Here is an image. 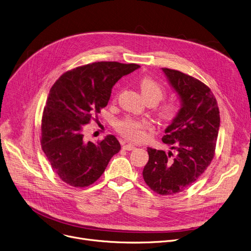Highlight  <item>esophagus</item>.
<instances>
[{"label":"esophagus","instance_id":"esophagus-1","mask_svg":"<svg viewBox=\"0 0 251 251\" xmlns=\"http://www.w3.org/2000/svg\"><path fill=\"white\" fill-rule=\"evenodd\" d=\"M123 149L126 150V151H131V150L136 149V147L132 145V144H124L123 145Z\"/></svg>","mask_w":251,"mask_h":251}]
</instances>
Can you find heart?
<instances>
[{"label": "heart", "mask_w": 251, "mask_h": 251, "mask_svg": "<svg viewBox=\"0 0 251 251\" xmlns=\"http://www.w3.org/2000/svg\"><path fill=\"white\" fill-rule=\"evenodd\" d=\"M139 87L145 99L148 102H153L154 104L163 98L166 93L165 87L150 76L142 77L139 81ZM178 103L172 99L165 100L159 105V113L161 117L165 120L174 117L178 112ZM115 128L124 138L129 141L139 142L145 139L147 131L153 128V124L147 119L126 116L116 122Z\"/></svg>", "instance_id": "obj_1"}]
</instances>
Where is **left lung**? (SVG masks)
Wrapping results in <instances>:
<instances>
[{
    "label": "left lung",
    "instance_id": "left-lung-1",
    "mask_svg": "<svg viewBox=\"0 0 251 251\" xmlns=\"http://www.w3.org/2000/svg\"><path fill=\"white\" fill-rule=\"evenodd\" d=\"M182 107L162 138L172 151L148 148L143 177L154 193L173 196L198 180L215 156L220 111L210 88L197 78L163 68Z\"/></svg>",
    "mask_w": 251,
    "mask_h": 251
}]
</instances>
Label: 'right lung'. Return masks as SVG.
Returning <instances> with one entry per match:
<instances>
[{"label":"right lung","instance_id":"obj_1","mask_svg":"<svg viewBox=\"0 0 251 251\" xmlns=\"http://www.w3.org/2000/svg\"><path fill=\"white\" fill-rule=\"evenodd\" d=\"M140 68L137 64L95 62L64 73L52 85L41 119V148L55 174L74 187L93 184L121 144L108 135L85 142L84 125L104 108L113 85Z\"/></svg>","mask_w":251,"mask_h":251}]
</instances>
